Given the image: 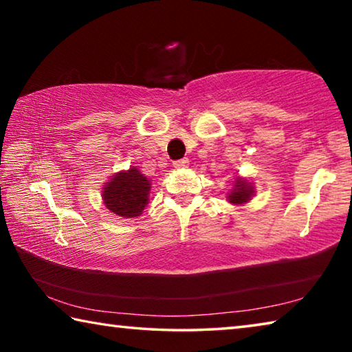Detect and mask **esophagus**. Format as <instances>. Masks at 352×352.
<instances>
[{"instance_id":"1","label":"esophagus","mask_w":352,"mask_h":352,"mask_svg":"<svg viewBox=\"0 0 352 352\" xmlns=\"http://www.w3.org/2000/svg\"><path fill=\"white\" fill-rule=\"evenodd\" d=\"M188 166H189V162L186 158H182V160H177V162H174L175 169H184V168H188Z\"/></svg>"}]
</instances>
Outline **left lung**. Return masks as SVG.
Listing matches in <instances>:
<instances>
[{
	"label": "left lung",
	"instance_id": "1",
	"mask_svg": "<svg viewBox=\"0 0 352 352\" xmlns=\"http://www.w3.org/2000/svg\"><path fill=\"white\" fill-rule=\"evenodd\" d=\"M254 192L256 190H254L253 183L250 182L248 178L236 175V178L233 180V188H231L230 192L226 194V200H228L231 205L242 206L253 199Z\"/></svg>",
	"mask_w": 352,
	"mask_h": 352
}]
</instances>
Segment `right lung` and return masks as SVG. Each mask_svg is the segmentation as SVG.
<instances>
[{"label": "right lung", "instance_id": "1", "mask_svg": "<svg viewBox=\"0 0 352 352\" xmlns=\"http://www.w3.org/2000/svg\"><path fill=\"white\" fill-rule=\"evenodd\" d=\"M152 183L136 166L119 170L104 183L102 201L107 210L119 217H138L148 205Z\"/></svg>", "mask_w": 352, "mask_h": 352}]
</instances>
